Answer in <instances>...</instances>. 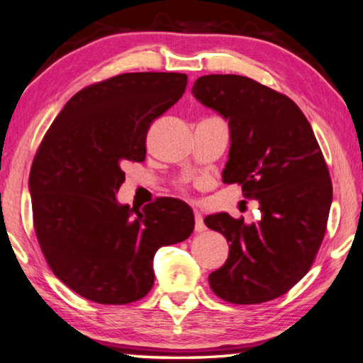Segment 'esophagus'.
Listing matches in <instances>:
<instances>
[{
    "label": "esophagus",
    "instance_id": "obj_1",
    "mask_svg": "<svg viewBox=\"0 0 363 363\" xmlns=\"http://www.w3.org/2000/svg\"><path fill=\"white\" fill-rule=\"evenodd\" d=\"M194 218H196V231H197V233H202V231L207 230V226H205V223H203L202 215L196 212V213H194Z\"/></svg>",
    "mask_w": 363,
    "mask_h": 363
}]
</instances>
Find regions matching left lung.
Listing matches in <instances>:
<instances>
[{
  "label": "left lung",
  "mask_w": 363,
  "mask_h": 363,
  "mask_svg": "<svg viewBox=\"0 0 363 363\" xmlns=\"http://www.w3.org/2000/svg\"><path fill=\"white\" fill-rule=\"evenodd\" d=\"M192 94L228 121L230 155L223 182L240 184L259 202L261 220L215 213L210 230L230 254L208 275L210 289L235 305L277 298L310 270L326 233L333 184L305 113L290 97L238 74H207Z\"/></svg>",
  "instance_id": "1"
}]
</instances>
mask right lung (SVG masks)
<instances>
[{
  "instance_id": "obj_1",
  "label": "right lung",
  "mask_w": 363,
  "mask_h": 363,
  "mask_svg": "<svg viewBox=\"0 0 363 363\" xmlns=\"http://www.w3.org/2000/svg\"><path fill=\"white\" fill-rule=\"evenodd\" d=\"M184 73H123L81 89L47 130L29 176L43 257L86 300L127 305L153 286L161 246L187 240L192 208L172 197L117 202L123 167L142 163L155 118L181 99Z\"/></svg>"
}]
</instances>
